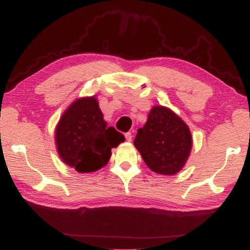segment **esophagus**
Returning a JSON list of instances; mask_svg holds the SVG:
<instances>
[{
	"label": "esophagus",
	"mask_w": 250,
	"mask_h": 250,
	"mask_svg": "<svg viewBox=\"0 0 250 250\" xmlns=\"http://www.w3.org/2000/svg\"><path fill=\"white\" fill-rule=\"evenodd\" d=\"M125 138L127 141H131V138H133V135H131L130 131H128V133L125 134Z\"/></svg>",
	"instance_id": "obj_1"
}]
</instances>
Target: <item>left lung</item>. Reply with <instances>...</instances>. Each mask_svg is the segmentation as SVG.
<instances>
[{"instance_id": "1", "label": "left lung", "mask_w": 250, "mask_h": 250, "mask_svg": "<svg viewBox=\"0 0 250 250\" xmlns=\"http://www.w3.org/2000/svg\"><path fill=\"white\" fill-rule=\"evenodd\" d=\"M191 144L188 126L164 106L152 107L147 123L138 129L134 140L148 167L162 175H173L181 171L189 155Z\"/></svg>"}]
</instances>
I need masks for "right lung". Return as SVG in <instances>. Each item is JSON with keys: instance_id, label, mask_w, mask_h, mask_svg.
I'll return each instance as SVG.
<instances>
[{"instance_id": "right-lung-1", "label": "right lung", "mask_w": 250, "mask_h": 250, "mask_svg": "<svg viewBox=\"0 0 250 250\" xmlns=\"http://www.w3.org/2000/svg\"><path fill=\"white\" fill-rule=\"evenodd\" d=\"M125 137L107 127L95 97L75 101L62 115L55 130L61 159L77 172H95L109 162L111 149Z\"/></svg>"}]
</instances>
